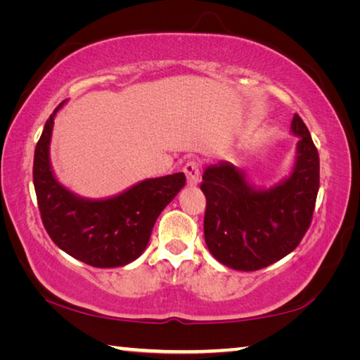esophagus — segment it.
Segmentation results:
<instances>
[{
    "mask_svg": "<svg viewBox=\"0 0 360 360\" xmlns=\"http://www.w3.org/2000/svg\"><path fill=\"white\" fill-rule=\"evenodd\" d=\"M184 173L187 176V184L188 186H197L200 182V167L197 162H187L184 167Z\"/></svg>",
    "mask_w": 360,
    "mask_h": 360,
    "instance_id": "1",
    "label": "esophagus"
}]
</instances>
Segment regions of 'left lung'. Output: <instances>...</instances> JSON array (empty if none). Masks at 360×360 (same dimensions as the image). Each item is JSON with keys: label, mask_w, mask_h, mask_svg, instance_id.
Returning <instances> with one entry per match:
<instances>
[{"label": "left lung", "mask_w": 360, "mask_h": 360, "mask_svg": "<svg viewBox=\"0 0 360 360\" xmlns=\"http://www.w3.org/2000/svg\"><path fill=\"white\" fill-rule=\"evenodd\" d=\"M289 174L271 187L255 186L230 162L205 168V241L212 257L238 271H255L290 254L311 224L319 191V155L300 115Z\"/></svg>", "instance_id": "obj_1"}]
</instances>
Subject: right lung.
<instances>
[{
	"mask_svg": "<svg viewBox=\"0 0 360 360\" xmlns=\"http://www.w3.org/2000/svg\"><path fill=\"white\" fill-rule=\"evenodd\" d=\"M47 119L34 149L33 184L42 224L71 257L96 268L129 265L141 255L160 212L186 186L184 173L144 179L109 198H85L57 179L51 163L53 119Z\"/></svg>",
	"mask_w": 360,
	"mask_h": 360,
	"instance_id": "right-lung-1",
	"label": "right lung"
}]
</instances>
